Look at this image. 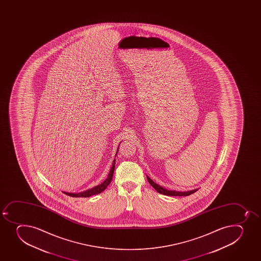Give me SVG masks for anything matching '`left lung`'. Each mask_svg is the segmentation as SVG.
Wrapping results in <instances>:
<instances>
[{
    "label": "left lung",
    "instance_id": "left-lung-1",
    "mask_svg": "<svg viewBox=\"0 0 261 261\" xmlns=\"http://www.w3.org/2000/svg\"><path fill=\"white\" fill-rule=\"evenodd\" d=\"M147 179L149 181V183L151 185L153 188L155 189V191L159 192V193L163 194V195H166V196H189V195H191V194L195 193L197 190H192V191H168L167 189L163 188L162 186H159L158 184H155L152 179H150L149 177L147 176Z\"/></svg>",
    "mask_w": 261,
    "mask_h": 261
}]
</instances>
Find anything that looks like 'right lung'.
<instances>
[{
	"label": "right lung",
	"instance_id": "1",
	"mask_svg": "<svg viewBox=\"0 0 261 261\" xmlns=\"http://www.w3.org/2000/svg\"><path fill=\"white\" fill-rule=\"evenodd\" d=\"M115 164H116V160L113 161L112 167H111V170H110L108 177L101 185H98V186H95V187H93V188L90 189V190H88V191H83L81 193H68V192H64V193L65 195H67V196H72V197H89V196H93V195L101 193L111 184V179H112V177H113Z\"/></svg>",
	"mask_w": 261,
	"mask_h": 261
}]
</instances>
